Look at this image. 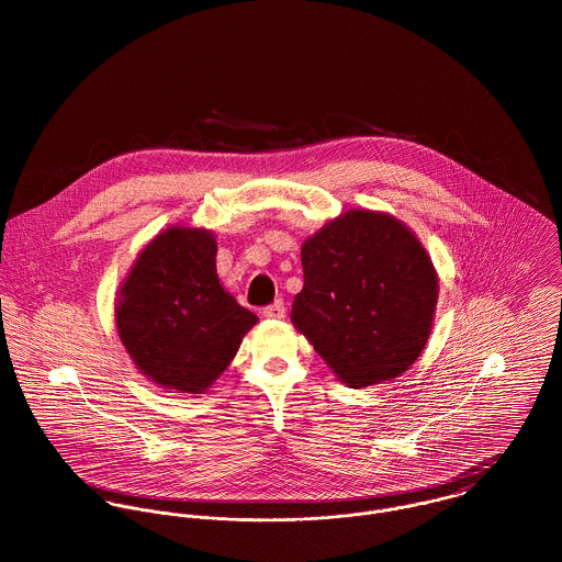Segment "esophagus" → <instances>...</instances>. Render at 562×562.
Instances as JSON below:
<instances>
[{
    "label": "esophagus",
    "instance_id": "34e87169",
    "mask_svg": "<svg viewBox=\"0 0 562 562\" xmlns=\"http://www.w3.org/2000/svg\"><path fill=\"white\" fill-rule=\"evenodd\" d=\"M261 314H263V318H270V321H283L285 318V305H283V301H277L270 307H266Z\"/></svg>",
    "mask_w": 562,
    "mask_h": 562
}]
</instances>
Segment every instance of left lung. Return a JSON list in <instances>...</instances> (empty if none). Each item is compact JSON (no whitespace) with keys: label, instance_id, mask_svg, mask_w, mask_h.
Masks as SVG:
<instances>
[{"label":"left lung","instance_id":"1","mask_svg":"<svg viewBox=\"0 0 562 562\" xmlns=\"http://www.w3.org/2000/svg\"><path fill=\"white\" fill-rule=\"evenodd\" d=\"M305 285L292 324L333 374L361 390L406 372L428 344L439 277L396 216L348 210L301 246Z\"/></svg>","mask_w":562,"mask_h":562}]
</instances>
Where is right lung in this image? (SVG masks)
<instances>
[{
    "mask_svg": "<svg viewBox=\"0 0 562 562\" xmlns=\"http://www.w3.org/2000/svg\"><path fill=\"white\" fill-rule=\"evenodd\" d=\"M216 250L210 229L172 225L145 244L116 292L127 355L170 394H205L259 322L223 288Z\"/></svg>",
    "mask_w": 562,
    "mask_h": 562,
    "instance_id": "right-lung-1",
    "label": "right lung"
}]
</instances>
